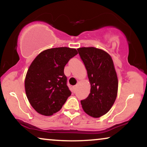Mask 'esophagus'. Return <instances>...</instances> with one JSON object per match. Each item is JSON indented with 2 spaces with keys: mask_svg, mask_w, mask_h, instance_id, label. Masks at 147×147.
I'll return each instance as SVG.
<instances>
[{
  "mask_svg": "<svg viewBox=\"0 0 147 147\" xmlns=\"http://www.w3.org/2000/svg\"><path fill=\"white\" fill-rule=\"evenodd\" d=\"M76 90H77V86H73V88H72V90H73V92H76Z\"/></svg>",
  "mask_w": 147,
  "mask_h": 147,
  "instance_id": "obj_1",
  "label": "esophagus"
}]
</instances>
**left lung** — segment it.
<instances>
[{
  "instance_id": "1",
  "label": "left lung",
  "mask_w": 147,
  "mask_h": 147,
  "mask_svg": "<svg viewBox=\"0 0 147 147\" xmlns=\"http://www.w3.org/2000/svg\"><path fill=\"white\" fill-rule=\"evenodd\" d=\"M78 51L91 85L89 96L81 100L82 108L89 116L99 118L109 111L117 96L118 81L113 61L107 52L96 47Z\"/></svg>"
}]
</instances>
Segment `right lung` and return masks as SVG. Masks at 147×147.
Instances as JSON below:
<instances>
[{
  "mask_svg": "<svg viewBox=\"0 0 147 147\" xmlns=\"http://www.w3.org/2000/svg\"><path fill=\"white\" fill-rule=\"evenodd\" d=\"M77 54V50L72 48H51L41 52L30 65L25 80V92L38 113L53 115L71 95L64 67Z\"/></svg>",
  "mask_w": 147,
  "mask_h": 147,
  "instance_id": "obj_1",
  "label": "right lung"
}]
</instances>
